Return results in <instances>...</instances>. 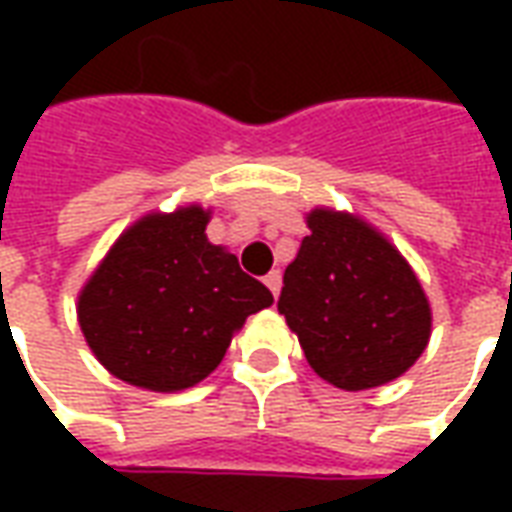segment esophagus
Returning <instances> with one entry per match:
<instances>
[{
    "mask_svg": "<svg viewBox=\"0 0 512 512\" xmlns=\"http://www.w3.org/2000/svg\"><path fill=\"white\" fill-rule=\"evenodd\" d=\"M263 282H266L268 290H271V293H274V299H277L279 288H282V274H279V271H268Z\"/></svg>",
    "mask_w": 512,
    "mask_h": 512,
    "instance_id": "obj_1",
    "label": "esophagus"
}]
</instances>
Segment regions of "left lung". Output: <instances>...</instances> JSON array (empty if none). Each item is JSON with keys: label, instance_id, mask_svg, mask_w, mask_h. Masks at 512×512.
<instances>
[{"label": "left lung", "instance_id": "1", "mask_svg": "<svg viewBox=\"0 0 512 512\" xmlns=\"http://www.w3.org/2000/svg\"><path fill=\"white\" fill-rule=\"evenodd\" d=\"M277 310L310 367L359 392L403 376L430 340V304L395 246L351 213L315 208Z\"/></svg>", "mask_w": 512, "mask_h": 512}]
</instances>
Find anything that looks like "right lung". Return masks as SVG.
<instances>
[{
	"label": "right lung",
	"instance_id": "obj_1",
	"mask_svg": "<svg viewBox=\"0 0 512 512\" xmlns=\"http://www.w3.org/2000/svg\"><path fill=\"white\" fill-rule=\"evenodd\" d=\"M200 205L147 213L120 235L79 293V326L126 384L178 392L211 376L233 334L274 304L238 257L205 235Z\"/></svg>",
	"mask_w": 512,
	"mask_h": 512
}]
</instances>
